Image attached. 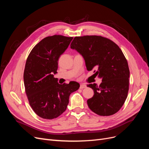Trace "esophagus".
<instances>
[{
  "instance_id": "1",
  "label": "esophagus",
  "mask_w": 149,
  "mask_h": 149,
  "mask_svg": "<svg viewBox=\"0 0 149 149\" xmlns=\"http://www.w3.org/2000/svg\"><path fill=\"white\" fill-rule=\"evenodd\" d=\"M86 87V86L85 84H80V86H79V88H80V89H83V88H85Z\"/></svg>"
}]
</instances>
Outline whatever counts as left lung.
I'll use <instances>...</instances> for the list:
<instances>
[{
	"instance_id": "obj_1",
	"label": "left lung",
	"mask_w": 149,
	"mask_h": 149,
	"mask_svg": "<svg viewBox=\"0 0 149 149\" xmlns=\"http://www.w3.org/2000/svg\"><path fill=\"white\" fill-rule=\"evenodd\" d=\"M70 47L81 54L88 71L102 79L100 86L89 84L93 96L87 103L94 113L102 116L118 112L127 97L130 71L127 60L118 45L97 35L75 37Z\"/></svg>"
}]
</instances>
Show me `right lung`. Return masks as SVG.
Returning a JSON list of instances; mask_svg holds the SVG:
<instances>
[{"mask_svg": "<svg viewBox=\"0 0 149 149\" xmlns=\"http://www.w3.org/2000/svg\"><path fill=\"white\" fill-rule=\"evenodd\" d=\"M73 38L48 36L36 45L26 59L24 73L25 93L33 111L43 119H53L63 113L70 95L79 88L75 81L60 84L53 76L57 73L58 59Z\"/></svg>", "mask_w": 149, "mask_h": 149, "instance_id": "obj_1", "label": "right lung"}]
</instances>
